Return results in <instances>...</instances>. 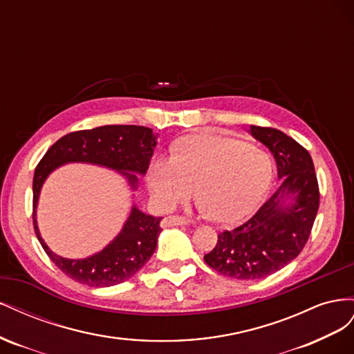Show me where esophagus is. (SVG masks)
<instances>
[{
  "label": "esophagus",
  "instance_id": "esophagus-1",
  "mask_svg": "<svg viewBox=\"0 0 354 354\" xmlns=\"http://www.w3.org/2000/svg\"><path fill=\"white\" fill-rule=\"evenodd\" d=\"M190 224V220L185 217H178V216H169L165 217L162 221H160V226L162 227H173V226H187Z\"/></svg>",
  "mask_w": 354,
  "mask_h": 354
}]
</instances>
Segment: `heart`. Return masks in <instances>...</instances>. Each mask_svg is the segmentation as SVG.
Instances as JSON below:
<instances>
[{"label": "heart", "mask_w": 354, "mask_h": 354, "mask_svg": "<svg viewBox=\"0 0 354 354\" xmlns=\"http://www.w3.org/2000/svg\"><path fill=\"white\" fill-rule=\"evenodd\" d=\"M272 178L273 164L264 151L214 133L183 138L173 155H156L147 168V186L160 208H176L196 186L202 209L220 223H236L252 214Z\"/></svg>", "instance_id": "b5f03b06"}]
</instances>
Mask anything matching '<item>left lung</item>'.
Segmentation results:
<instances>
[{
  "label": "left lung",
  "instance_id": "left-lung-1",
  "mask_svg": "<svg viewBox=\"0 0 354 354\" xmlns=\"http://www.w3.org/2000/svg\"><path fill=\"white\" fill-rule=\"evenodd\" d=\"M250 131L273 153L281 186L248 221L221 232L203 255L220 274L246 281L281 270L303 251L320 199L312 156L301 145L276 128L251 125Z\"/></svg>",
  "mask_w": 354,
  "mask_h": 354
}]
</instances>
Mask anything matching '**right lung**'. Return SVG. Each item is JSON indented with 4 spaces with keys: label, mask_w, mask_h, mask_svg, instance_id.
Returning a JSON list of instances; mask_svg holds the SVG:
<instances>
[{
    "label": "right lung",
    "mask_w": 354,
    "mask_h": 354,
    "mask_svg": "<svg viewBox=\"0 0 354 354\" xmlns=\"http://www.w3.org/2000/svg\"><path fill=\"white\" fill-rule=\"evenodd\" d=\"M156 136L151 128L140 125H103L93 130L69 133L53 145L42 156L34 174V218L35 234L50 260L71 279L88 286H112L134 276L156 250L160 233V217L147 216L136 205L131 208L121 233L100 252L88 259L71 260L53 252L41 238L37 224V205L42 185L55 171L68 162H87L116 169L137 187L136 174H145Z\"/></svg>",
    "instance_id": "add662e5"
}]
</instances>
